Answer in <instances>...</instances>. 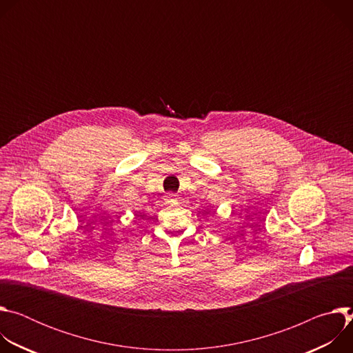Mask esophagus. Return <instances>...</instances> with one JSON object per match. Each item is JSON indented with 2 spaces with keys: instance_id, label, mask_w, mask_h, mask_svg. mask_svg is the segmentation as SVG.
<instances>
[{
  "instance_id": "esophagus-1",
  "label": "esophagus",
  "mask_w": 353,
  "mask_h": 353,
  "mask_svg": "<svg viewBox=\"0 0 353 353\" xmlns=\"http://www.w3.org/2000/svg\"><path fill=\"white\" fill-rule=\"evenodd\" d=\"M177 199H179V195H176V194H173V192H169V194L165 195V201H166V203H176Z\"/></svg>"
}]
</instances>
